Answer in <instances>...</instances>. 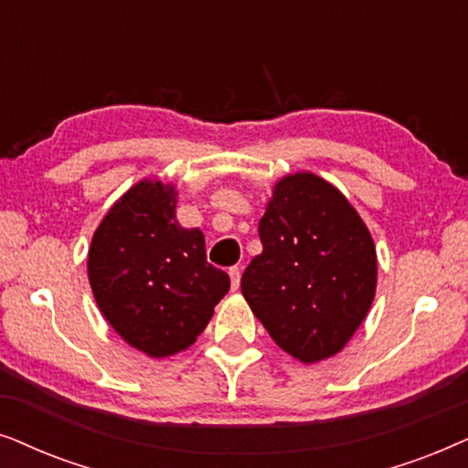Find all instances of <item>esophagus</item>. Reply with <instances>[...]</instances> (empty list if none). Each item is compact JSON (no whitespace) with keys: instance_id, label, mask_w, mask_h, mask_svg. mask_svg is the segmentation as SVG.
<instances>
[{"instance_id":"obj_1","label":"esophagus","mask_w":468,"mask_h":468,"mask_svg":"<svg viewBox=\"0 0 468 468\" xmlns=\"http://www.w3.org/2000/svg\"><path fill=\"white\" fill-rule=\"evenodd\" d=\"M229 276H230V286H233V291H238L239 289V280H241V270H239V267H230Z\"/></svg>"}]
</instances>
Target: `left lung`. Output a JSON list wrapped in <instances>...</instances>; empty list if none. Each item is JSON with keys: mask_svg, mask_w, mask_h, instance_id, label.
Returning a JSON list of instances; mask_svg holds the SVG:
<instances>
[{"mask_svg": "<svg viewBox=\"0 0 468 468\" xmlns=\"http://www.w3.org/2000/svg\"><path fill=\"white\" fill-rule=\"evenodd\" d=\"M263 252L241 295L276 345L302 361L334 357L375 302L377 248L342 192L310 171L273 184L259 222Z\"/></svg>", "mask_w": 468, "mask_h": 468, "instance_id": "8db88e82", "label": "left lung"}]
</instances>
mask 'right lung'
Here are the masks:
<instances>
[{"label":"right lung","mask_w":468,"mask_h":468,"mask_svg":"<svg viewBox=\"0 0 468 468\" xmlns=\"http://www.w3.org/2000/svg\"><path fill=\"white\" fill-rule=\"evenodd\" d=\"M177 190L141 179L111 205L87 252V276L109 325L149 357L192 346L229 292L207 263L205 238L176 218Z\"/></svg>","instance_id":"1"}]
</instances>
